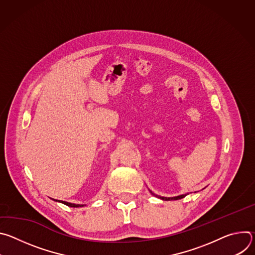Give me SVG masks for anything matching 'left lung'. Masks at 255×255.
Returning a JSON list of instances; mask_svg holds the SVG:
<instances>
[{"instance_id": "left-lung-1", "label": "left lung", "mask_w": 255, "mask_h": 255, "mask_svg": "<svg viewBox=\"0 0 255 255\" xmlns=\"http://www.w3.org/2000/svg\"><path fill=\"white\" fill-rule=\"evenodd\" d=\"M150 193H151L152 195H154L151 191H150ZM154 196H156V195H154ZM186 196H187V194L180 195V196H177V197H172V198H165V197H160V196H156V197L159 198V199H161V200H163V201H170V200H179V199H183V198H185Z\"/></svg>"}]
</instances>
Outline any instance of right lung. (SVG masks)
Here are the masks:
<instances>
[{
  "instance_id": "1",
  "label": "right lung",
  "mask_w": 255,
  "mask_h": 255,
  "mask_svg": "<svg viewBox=\"0 0 255 255\" xmlns=\"http://www.w3.org/2000/svg\"><path fill=\"white\" fill-rule=\"evenodd\" d=\"M53 200V199H52ZM54 201H56V202H60V203H62V204H64V205H66V206H68V207H72V208H79V207H84L85 205H80V204H71V203H68V202H64V201H57V200H54Z\"/></svg>"
}]
</instances>
